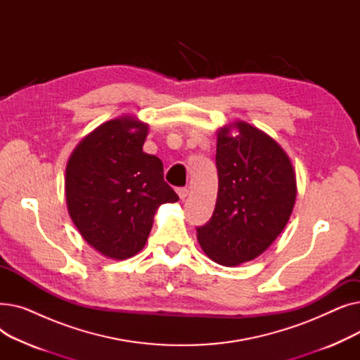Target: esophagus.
I'll use <instances>...</instances> for the list:
<instances>
[{
	"instance_id": "1",
	"label": "esophagus",
	"mask_w": 360,
	"mask_h": 360,
	"mask_svg": "<svg viewBox=\"0 0 360 360\" xmlns=\"http://www.w3.org/2000/svg\"><path fill=\"white\" fill-rule=\"evenodd\" d=\"M176 193H178V195H179L181 200H185V198L188 197V193H190V191H188L186 188H178Z\"/></svg>"
}]
</instances>
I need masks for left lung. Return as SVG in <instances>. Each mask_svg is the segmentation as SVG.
I'll list each match as a JSON object with an SVG mask.
<instances>
[{
  "label": "left lung",
  "mask_w": 360,
  "mask_h": 360,
  "mask_svg": "<svg viewBox=\"0 0 360 360\" xmlns=\"http://www.w3.org/2000/svg\"><path fill=\"white\" fill-rule=\"evenodd\" d=\"M216 166V207L212 219L197 228V238L210 259L235 267L261 255L285 229L296 200V176L286 151L243 121L217 131Z\"/></svg>",
  "instance_id": "1"
}]
</instances>
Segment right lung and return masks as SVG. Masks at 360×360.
<instances>
[{"label":"right lung","instance_id":"right-lung-1","mask_svg":"<svg viewBox=\"0 0 360 360\" xmlns=\"http://www.w3.org/2000/svg\"><path fill=\"white\" fill-rule=\"evenodd\" d=\"M148 125L110 120L86 136L65 169V198L83 239L112 259L143 250L159 205L179 200L163 179L162 160L143 151Z\"/></svg>","mask_w":360,"mask_h":360}]
</instances>
